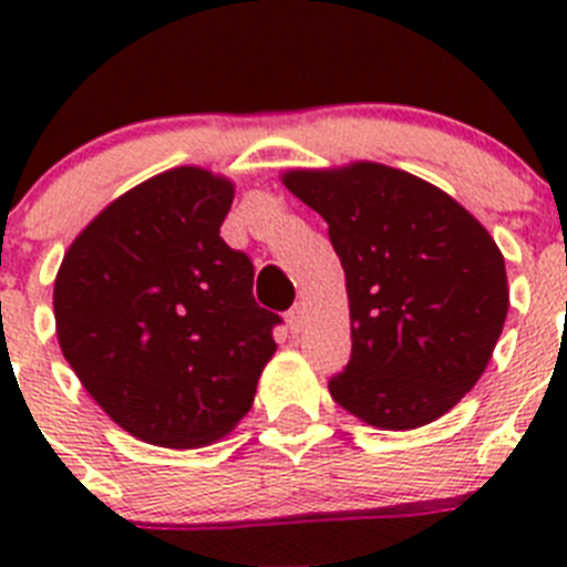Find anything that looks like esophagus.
Listing matches in <instances>:
<instances>
[{
    "label": "esophagus",
    "instance_id": "1",
    "mask_svg": "<svg viewBox=\"0 0 567 567\" xmlns=\"http://www.w3.org/2000/svg\"><path fill=\"white\" fill-rule=\"evenodd\" d=\"M300 323H303V309H300V303H295V307L287 312V327H289V332H298Z\"/></svg>",
    "mask_w": 567,
    "mask_h": 567
}]
</instances>
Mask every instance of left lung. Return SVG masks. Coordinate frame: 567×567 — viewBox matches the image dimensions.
<instances>
[{
	"instance_id": "left-lung-1",
	"label": "left lung",
	"mask_w": 567,
	"mask_h": 567,
	"mask_svg": "<svg viewBox=\"0 0 567 567\" xmlns=\"http://www.w3.org/2000/svg\"><path fill=\"white\" fill-rule=\"evenodd\" d=\"M284 184L323 215L346 272L352 358L329 380L334 403L385 432L443 417L508 315L494 238L452 195L385 164L292 169Z\"/></svg>"
}]
</instances>
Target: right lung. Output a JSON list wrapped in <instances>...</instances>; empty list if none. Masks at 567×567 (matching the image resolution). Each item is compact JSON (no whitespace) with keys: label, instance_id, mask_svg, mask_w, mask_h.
Here are the masks:
<instances>
[{"label":"right lung","instance_id":"right-lung-1","mask_svg":"<svg viewBox=\"0 0 567 567\" xmlns=\"http://www.w3.org/2000/svg\"><path fill=\"white\" fill-rule=\"evenodd\" d=\"M233 184L175 167L87 224L53 287L64 360L90 398L144 443L195 449L252 409L280 315L252 295L255 267L227 247Z\"/></svg>","mask_w":567,"mask_h":567}]
</instances>
